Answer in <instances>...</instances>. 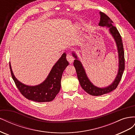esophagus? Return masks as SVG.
<instances>
[{
    "label": "esophagus",
    "mask_w": 135,
    "mask_h": 135,
    "mask_svg": "<svg viewBox=\"0 0 135 135\" xmlns=\"http://www.w3.org/2000/svg\"><path fill=\"white\" fill-rule=\"evenodd\" d=\"M66 59L69 61V63H72L74 61V59H73V56L70 54H68L66 56Z\"/></svg>",
    "instance_id": "esophagus-1"
}]
</instances>
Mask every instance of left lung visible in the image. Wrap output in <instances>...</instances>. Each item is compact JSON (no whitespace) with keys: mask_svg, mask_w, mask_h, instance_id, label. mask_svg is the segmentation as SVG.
Instances as JSON below:
<instances>
[{"mask_svg":"<svg viewBox=\"0 0 135 135\" xmlns=\"http://www.w3.org/2000/svg\"><path fill=\"white\" fill-rule=\"evenodd\" d=\"M99 13L100 20L99 26L108 28L110 34L112 35L115 42L118 55V69L115 79L111 84L104 87H97L88 78L83 64L78 57L76 53L74 51L72 52V55L75 59L73 64L75 68L79 83L81 88L92 96H101L114 90L119 84L124 70V55L121 36L117 28L113 25V22L112 20L103 12H100Z\"/></svg>","mask_w":135,"mask_h":135,"instance_id":"obj_1","label":"left lung"}]
</instances>
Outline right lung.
Segmentation results:
<instances>
[{"label":"right lung","mask_w":135,"mask_h":135,"mask_svg":"<svg viewBox=\"0 0 135 135\" xmlns=\"http://www.w3.org/2000/svg\"><path fill=\"white\" fill-rule=\"evenodd\" d=\"M9 65L12 78L22 95L29 100L43 103L52 101L59 92L62 73L69 62L64 52L52 67L46 79L35 85H26L19 81L13 74L11 64Z\"/></svg>","instance_id":"obj_1"}]
</instances>
